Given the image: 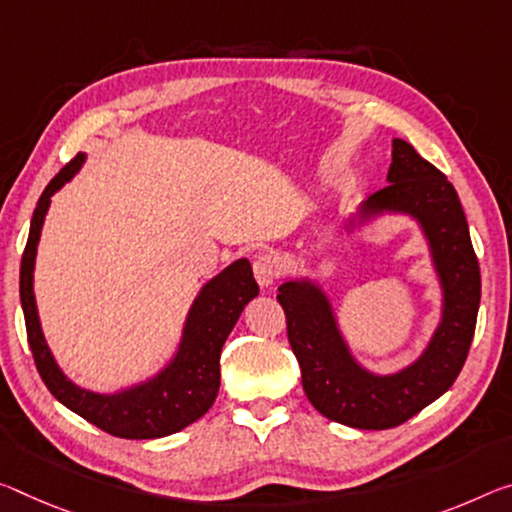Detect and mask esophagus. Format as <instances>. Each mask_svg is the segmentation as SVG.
<instances>
[{"mask_svg": "<svg viewBox=\"0 0 512 512\" xmlns=\"http://www.w3.org/2000/svg\"><path fill=\"white\" fill-rule=\"evenodd\" d=\"M253 273H255V280L259 282V287H273L275 280H278L280 275V264L278 259L273 255H259L255 262H253Z\"/></svg>", "mask_w": 512, "mask_h": 512, "instance_id": "1", "label": "esophagus"}]
</instances>
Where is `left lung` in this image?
Returning a JSON list of instances; mask_svg holds the SVG:
<instances>
[{
    "instance_id": "left-lung-1",
    "label": "left lung",
    "mask_w": 512,
    "mask_h": 512,
    "mask_svg": "<svg viewBox=\"0 0 512 512\" xmlns=\"http://www.w3.org/2000/svg\"><path fill=\"white\" fill-rule=\"evenodd\" d=\"M387 182L362 202L360 214L346 227L380 214H408L424 232L442 287V319L426 351L410 367L389 376L364 369L316 282L287 280L278 289L307 399L330 421L364 431L401 426L456 383L481 303V271L453 184L403 139L392 141Z\"/></svg>"
}]
</instances>
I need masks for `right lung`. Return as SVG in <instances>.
Segmentation results:
<instances>
[{"mask_svg": "<svg viewBox=\"0 0 512 512\" xmlns=\"http://www.w3.org/2000/svg\"><path fill=\"white\" fill-rule=\"evenodd\" d=\"M86 154L79 152L59 175L45 186L34 218H31L27 248L20 264V303L27 323L29 348L36 369L56 401L77 412L79 417L102 428L104 433L125 440H154L182 431L198 421L216 401L221 387V348L234 323L259 294L248 259H237L200 289L186 316L182 342L175 358L157 376L141 385L120 389L116 394H97L79 387L59 369L47 346L34 296V264L50 200L63 184L72 180L84 164Z\"/></svg>", "mask_w": 512, "mask_h": 512, "instance_id": "right-lung-1", "label": "right lung"}]
</instances>
